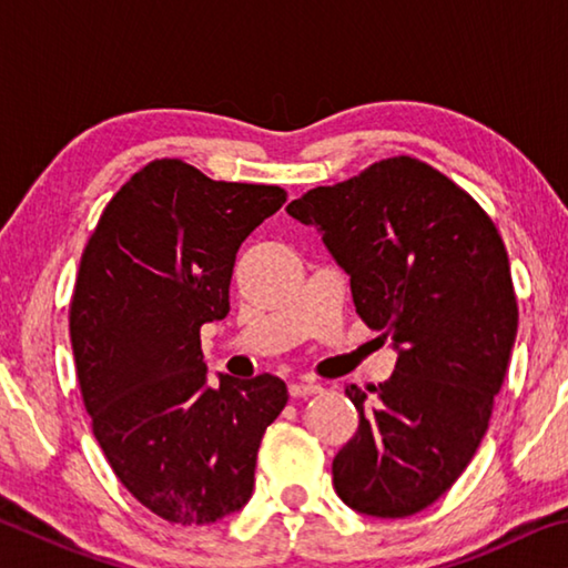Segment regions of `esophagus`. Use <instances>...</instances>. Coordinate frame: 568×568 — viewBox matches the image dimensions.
Returning <instances> with one entry per match:
<instances>
[{
  "label": "esophagus",
  "mask_w": 568,
  "mask_h": 568,
  "mask_svg": "<svg viewBox=\"0 0 568 568\" xmlns=\"http://www.w3.org/2000/svg\"><path fill=\"white\" fill-rule=\"evenodd\" d=\"M287 390H291L293 398H305V396H313V393H321L323 386L315 381H293Z\"/></svg>",
  "instance_id": "esophagus-1"
}]
</instances>
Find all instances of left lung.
Masks as SVG:
<instances>
[{"label": "left lung", "instance_id": "1", "mask_svg": "<svg viewBox=\"0 0 568 568\" xmlns=\"http://www.w3.org/2000/svg\"><path fill=\"white\" fill-rule=\"evenodd\" d=\"M285 210L321 230L355 313L398 351L371 393L345 386L361 420L333 458L335 494L368 516L418 514L464 474L504 386L518 328L504 240L464 187L408 155Z\"/></svg>", "mask_w": 568, "mask_h": 568}]
</instances>
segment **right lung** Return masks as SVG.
I'll return each mask as SVG.
<instances>
[{
  "label": "right lung",
  "mask_w": 568,
  "mask_h": 568,
  "mask_svg": "<svg viewBox=\"0 0 568 568\" xmlns=\"http://www.w3.org/2000/svg\"><path fill=\"white\" fill-rule=\"evenodd\" d=\"M285 197L152 160L82 250L70 341L92 434L120 484L170 524H213L247 504L263 434L287 403L271 373L207 388L200 345V328L230 311L240 243Z\"/></svg>",
  "instance_id": "add662e5"
}]
</instances>
